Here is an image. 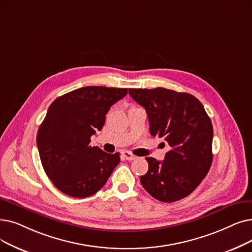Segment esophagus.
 Returning a JSON list of instances; mask_svg holds the SVG:
<instances>
[{
  "label": "esophagus",
  "instance_id": "obj_1",
  "mask_svg": "<svg viewBox=\"0 0 252 252\" xmlns=\"http://www.w3.org/2000/svg\"><path fill=\"white\" fill-rule=\"evenodd\" d=\"M123 156H124V158H125L126 159H127V160H133V159L136 158V156H134L133 153L129 152V151H124V152H123Z\"/></svg>",
  "mask_w": 252,
  "mask_h": 252
}]
</instances>
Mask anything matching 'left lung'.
<instances>
[{"mask_svg": "<svg viewBox=\"0 0 252 252\" xmlns=\"http://www.w3.org/2000/svg\"><path fill=\"white\" fill-rule=\"evenodd\" d=\"M129 95L145 108L150 134L163 137L171 149L159 161L145 158L148 171L140 177L153 198L171 203L190 194L212 163L213 126L202 103L192 94L157 87L129 89Z\"/></svg>", "mask_w": 252, "mask_h": 252, "instance_id": "8db88e82", "label": "left lung"}]
</instances>
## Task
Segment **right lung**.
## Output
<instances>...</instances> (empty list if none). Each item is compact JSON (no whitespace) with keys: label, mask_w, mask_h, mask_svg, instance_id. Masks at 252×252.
<instances>
[{"label":"right lung","mask_w":252,"mask_h":252,"mask_svg":"<svg viewBox=\"0 0 252 252\" xmlns=\"http://www.w3.org/2000/svg\"><path fill=\"white\" fill-rule=\"evenodd\" d=\"M127 89L85 86L54 100L39 126L37 145L43 169L53 185L74 198L99 191L120 161L119 153L92 147L110 107Z\"/></svg>","instance_id":"obj_1"}]
</instances>
